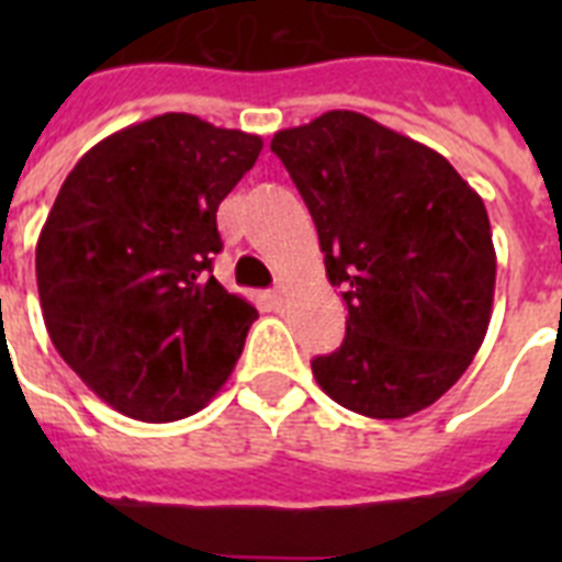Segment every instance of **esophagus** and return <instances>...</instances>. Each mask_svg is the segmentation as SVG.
I'll list each match as a JSON object with an SVG mask.
<instances>
[{"label":"esophagus","instance_id":"esophagus-1","mask_svg":"<svg viewBox=\"0 0 562 562\" xmlns=\"http://www.w3.org/2000/svg\"><path fill=\"white\" fill-rule=\"evenodd\" d=\"M285 297H289V282L280 280L277 285H273L271 294H268V300H271L273 308H282V306H285Z\"/></svg>","mask_w":562,"mask_h":562}]
</instances>
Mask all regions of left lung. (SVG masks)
<instances>
[{
    "instance_id": "8db88e82",
    "label": "left lung",
    "mask_w": 562,
    "mask_h": 562,
    "mask_svg": "<svg viewBox=\"0 0 562 562\" xmlns=\"http://www.w3.org/2000/svg\"><path fill=\"white\" fill-rule=\"evenodd\" d=\"M303 194L347 335L312 361L338 405L402 419L470 368L493 312L496 250L484 201L446 157L352 110L273 134Z\"/></svg>"
}]
</instances>
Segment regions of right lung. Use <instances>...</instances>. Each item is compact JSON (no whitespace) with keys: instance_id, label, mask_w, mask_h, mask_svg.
I'll list each match as a JSON object with an SVG mask.
<instances>
[{"instance_id":"1","label":"right lung","mask_w":562,"mask_h":562,"mask_svg":"<svg viewBox=\"0 0 562 562\" xmlns=\"http://www.w3.org/2000/svg\"><path fill=\"white\" fill-rule=\"evenodd\" d=\"M262 139L162 113L75 162L37 238V291L60 359L143 423L201 411L236 368L256 308L212 277L218 203Z\"/></svg>"}]
</instances>
